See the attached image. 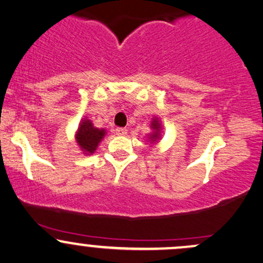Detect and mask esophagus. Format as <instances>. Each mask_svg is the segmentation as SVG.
Masks as SVG:
<instances>
[{
    "label": "esophagus",
    "instance_id": "esophagus-1",
    "mask_svg": "<svg viewBox=\"0 0 263 263\" xmlns=\"http://www.w3.org/2000/svg\"><path fill=\"white\" fill-rule=\"evenodd\" d=\"M116 135H118V136H126L127 129L122 128V127H118V128H116Z\"/></svg>",
    "mask_w": 263,
    "mask_h": 263
}]
</instances>
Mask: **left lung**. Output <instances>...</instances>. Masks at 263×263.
Here are the masks:
<instances>
[{
    "instance_id": "1",
    "label": "left lung",
    "mask_w": 263,
    "mask_h": 263,
    "mask_svg": "<svg viewBox=\"0 0 263 263\" xmlns=\"http://www.w3.org/2000/svg\"><path fill=\"white\" fill-rule=\"evenodd\" d=\"M151 129L152 132H149L147 135V142L154 145V143L160 142L161 137H162V123H161L160 118L158 117H154L151 121Z\"/></svg>"
}]
</instances>
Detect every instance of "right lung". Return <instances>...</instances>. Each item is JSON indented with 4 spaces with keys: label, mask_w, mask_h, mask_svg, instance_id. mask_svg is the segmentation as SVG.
<instances>
[{
    "label": "right lung",
    "mask_w": 263,
    "mask_h": 263,
    "mask_svg": "<svg viewBox=\"0 0 263 263\" xmlns=\"http://www.w3.org/2000/svg\"><path fill=\"white\" fill-rule=\"evenodd\" d=\"M105 136V128H97L87 117H83L81 120L74 138H76L77 145H79L81 151L83 152V155L89 156L95 154V151H96L100 142Z\"/></svg>",
    "instance_id": "1"
}]
</instances>
